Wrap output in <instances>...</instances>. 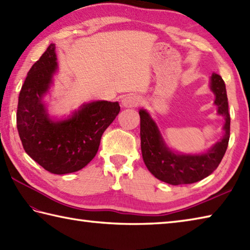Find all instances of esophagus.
Segmentation results:
<instances>
[{"label": "esophagus", "instance_id": "1", "mask_svg": "<svg viewBox=\"0 0 250 250\" xmlns=\"http://www.w3.org/2000/svg\"><path fill=\"white\" fill-rule=\"evenodd\" d=\"M142 103L141 96L131 94L125 96L124 100H122V105L125 107H128V108H132V107H138Z\"/></svg>", "mask_w": 250, "mask_h": 250}]
</instances>
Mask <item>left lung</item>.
<instances>
[{
	"label": "left lung",
	"instance_id": "8db88e82",
	"mask_svg": "<svg viewBox=\"0 0 250 250\" xmlns=\"http://www.w3.org/2000/svg\"><path fill=\"white\" fill-rule=\"evenodd\" d=\"M211 90L216 94L218 112L226 118L223 139L206 154L177 155L170 150L161 139L153 119L145 110H140L141 149L146 167L158 180L171 185L190 184L208 177L221 163L229 140V114L226 84L217 73L211 76Z\"/></svg>",
	"mask_w": 250,
	"mask_h": 250
}]
</instances>
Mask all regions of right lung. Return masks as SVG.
<instances>
[{"label":"right lung","mask_w":250,"mask_h":250,"mask_svg":"<svg viewBox=\"0 0 250 250\" xmlns=\"http://www.w3.org/2000/svg\"><path fill=\"white\" fill-rule=\"evenodd\" d=\"M57 69L55 44H50L29 70L17 106V130L24 151L48 172L66 174L95 157L102 134L120 111L117 102L83 105L69 119L52 121L42 104Z\"/></svg>","instance_id":"right-lung-1"}]
</instances>
